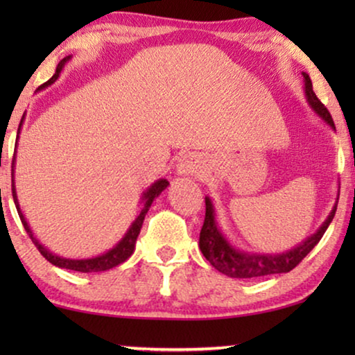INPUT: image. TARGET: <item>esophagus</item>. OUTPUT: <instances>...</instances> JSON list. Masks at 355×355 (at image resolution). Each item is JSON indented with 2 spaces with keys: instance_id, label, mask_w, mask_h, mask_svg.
Returning <instances> with one entry per match:
<instances>
[{
  "instance_id": "34e87169",
  "label": "esophagus",
  "mask_w": 355,
  "mask_h": 355,
  "mask_svg": "<svg viewBox=\"0 0 355 355\" xmlns=\"http://www.w3.org/2000/svg\"><path fill=\"white\" fill-rule=\"evenodd\" d=\"M203 164L205 162H203L202 155L189 152L178 159L176 174L178 176H197L202 173Z\"/></svg>"
}]
</instances>
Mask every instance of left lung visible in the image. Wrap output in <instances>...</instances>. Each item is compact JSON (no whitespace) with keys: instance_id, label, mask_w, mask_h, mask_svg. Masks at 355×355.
<instances>
[{"instance_id":"left-lung-1","label":"left lung","mask_w":355,"mask_h":355,"mask_svg":"<svg viewBox=\"0 0 355 355\" xmlns=\"http://www.w3.org/2000/svg\"><path fill=\"white\" fill-rule=\"evenodd\" d=\"M304 77V94L305 100L315 114L320 119L324 121L329 128L336 130L333 123L331 114L324 108V105L317 98L315 92L312 89V80L307 72H302ZM338 198L336 202L317 231L312 236L305 237V239L297 244L293 249L279 252V254H266V252H245L237 249L236 245L231 244V241L227 239L225 232H223L221 226L216 221V211L215 205H213L211 198L205 197V221H203L202 231H200V239H198V247H200L202 254L205 259L210 261L211 266L220 271V273L230 276V278H260V276H268V275H278V273H288L293 268H295L305 255L318 244L322 239L324 231L328 230L329 223L333 221L334 213H336L338 207Z\"/></svg>"}]
</instances>
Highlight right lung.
Here are the masks:
<instances>
[{
	"instance_id": "1",
	"label": "right lung",
	"mask_w": 355,
	"mask_h": 355,
	"mask_svg": "<svg viewBox=\"0 0 355 355\" xmlns=\"http://www.w3.org/2000/svg\"><path fill=\"white\" fill-rule=\"evenodd\" d=\"M72 56H66L64 60H61L60 64L56 67V72L53 74V77L50 80H46L45 84H43L40 89L38 90H43L46 89V87H50L55 84L58 80V77H60L61 71L64 69V66L67 62L71 61ZM24 119H26V113H24L22 119H21V124H19V129H17V139H16V148H14V159H12V198H14V203H16V208H17V213H19V218H21L24 227H26L27 234L31 236V239L33 244L37 245V249L40 254L45 257V259L53 263L58 268H66V270H72V271H80V273H95V271H106V270H111L114 268V266H118L119 263H123L129 259L130 255L134 254V249H135V242H137V237L140 234V230H142V225H144V220H145V215H147L148 208L152 207V203L155 198H157L159 193H162L164 189L169 186V182L166 179H158V181H155L152 186H150L147 191L142 193V197H140V210L137 213V216H135V220L130 223V226L128 227V231L124 232V236L121 237V239L116 242V244L108 249L103 254L96 255V257H89V259H66V257H61V255H56L55 252H51L50 249H46L45 245L42 244L40 241L37 239L35 234H33L31 225H28L26 216H24V213L21 210V203H19V198H17V191H16V181H14V169H16V153H17V142H19V134H21V129H22V124H24Z\"/></svg>"
}]
</instances>
